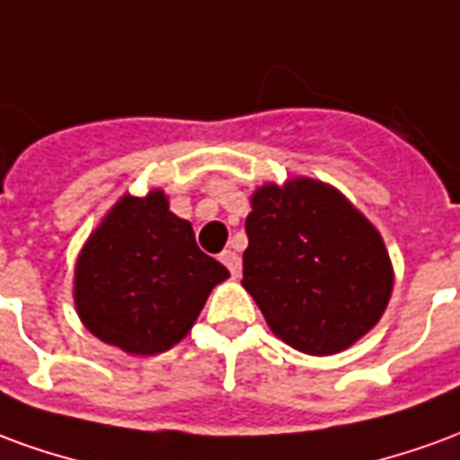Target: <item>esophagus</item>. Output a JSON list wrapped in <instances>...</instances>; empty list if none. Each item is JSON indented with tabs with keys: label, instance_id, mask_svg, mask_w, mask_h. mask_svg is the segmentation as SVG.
Masks as SVG:
<instances>
[{
	"label": "esophagus",
	"instance_id": "34e87169",
	"mask_svg": "<svg viewBox=\"0 0 460 460\" xmlns=\"http://www.w3.org/2000/svg\"><path fill=\"white\" fill-rule=\"evenodd\" d=\"M219 259H221V263H224V266L229 269L231 276H234V279H239V276H241V259H239V253H236V251H224Z\"/></svg>",
	"mask_w": 460,
	"mask_h": 460
}]
</instances>
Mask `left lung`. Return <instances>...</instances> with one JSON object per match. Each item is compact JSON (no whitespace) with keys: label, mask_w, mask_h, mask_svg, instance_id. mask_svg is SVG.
Listing matches in <instances>:
<instances>
[{"label":"left lung","mask_w":460,"mask_h":460,"mask_svg":"<svg viewBox=\"0 0 460 460\" xmlns=\"http://www.w3.org/2000/svg\"><path fill=\"white\" fill-rule=\"evenodd\" d=\"M246 219L243 288L270 330L305 355H335L375 328L392 296L382 236L328 184H266Z\"/></svg>","instance_id":"obj_1"}]
</instances>
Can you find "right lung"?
<instances>
[{
	"label": "right lung",
	"instance_id": "1",
	"mask_svg": "<svg viewBox=\"0 0 460 460\" xmlns=\"http://www.w3.org/2000/svg\"><path fill=\"white\" fill-rule=\"evenodd\" d=\"M229 276L160 190L122 197L75 263V308L95 338L132 355L177 345Z\"/></svg>",
	"mask_w": 460,
	"mask_h": 460
}]
</instances>
